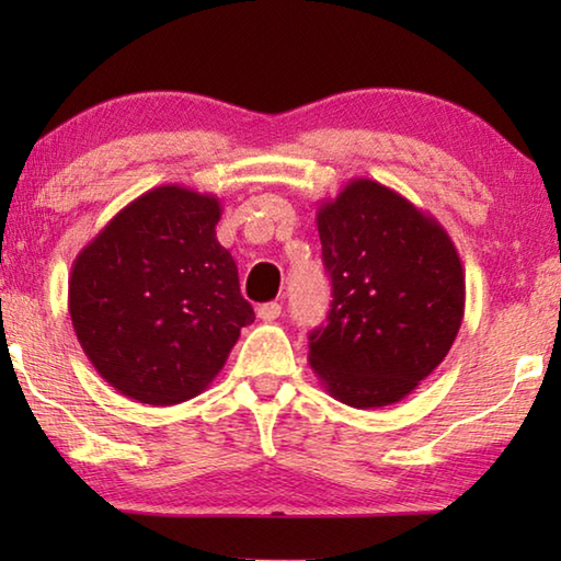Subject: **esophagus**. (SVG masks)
<instances>
[{"instance_id": "1", "label": "esophagus", "mask_w": 561, "mask_h": 561, "mask_svg": "<svg viewBox=\"0 0 561 561\" xmlns=\"http://www.w3.org/2000/svg\"><path fill=\"white\" fill-rule=\"evenodd\" d=\"M279 314H282V304H277V301H267L257 307V317L262 321H274V319H279Z\"/></svg>"}]
</instances>
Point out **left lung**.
<instances>
[{
  "label": "left lung",
  "mask_w": 561,
  "mask_h": 561,
  "mask_svg": "<svg viewBox=\"0 0 561 561\" xmlns=\"http://www.w3.org/2000/svg\"><path fill=\"white\" fill-rule=\"evenodd\" d=\"M317 227L334 299L309 334V364L351 408L403 401L458 336L460 254L433 215L368 178L321 203Z\"/></svg>",
  "instance_id": "left-lung-1"
}]
</instances>
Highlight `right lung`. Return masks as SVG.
<instances>
[{"instance_id": "right-lung-1", "label": "right lung", "mask_w": 561, "mask_h": 561, "mask_svg": "<svg viewBox=\"0 0 561 561\" xmlns=\"http://www.w3.org/2000/svg\"><path fill=\"white\" fill-rule=\"evenodd\" d=\"M220 197L160 185L128 203L71 264L69 314L118 393L175 405L203 393L252 324L237 264L217 242Z\"/></svg>"}]
</instances>
